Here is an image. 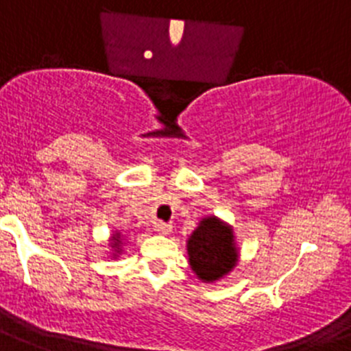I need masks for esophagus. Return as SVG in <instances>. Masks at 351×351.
<instances>
[{"label": "esophagus", "mask_w": 351, "mask_h": 351, "mask_svg": "<svg viewBox=\"0 0 351 351\" xmlns=\"http://www.w3.org/2000/svg\"><path fill=\"white\" fill-rule=\"evenodd\" d=\"M153 228L156 234L167 235V234H170V230H172V225H170V223H165V221H156L154 223Z\"/></svg>", "instance_id": "esophagus-1"}]
</instances>
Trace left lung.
<instances>
[{"mask_svg": "<svg viewBox=\"0 0 351 351\" xmlns=\"http://www.w3.org/2000/svg\"><path fill=\"white\" fill-rule=\"evenodd\" d=\"M190 265L198 280L213 283L221 280L237 263L234 230L216 216L204 218L186 241Z\"/></svg>", "mask_w": 351, "mask_h": 351, "instance_id": "8db88e82", "label": "left lung"}]
</instances>
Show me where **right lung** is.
Returning <instances> with one entry per match:
<instances>
[{
    "mask_svg": "<svg viewBox=\"0 0 351 351\" xmlns=\"http://www.w3.org/2000/svg\"><path fill=\"white\" fill-rule=\"evenodd\" d=\"M121 243H123V239H121V235L119 234H114L112 235V247H116V251H114V253H116V255H119V251H121ZM114 255V256H116Z\"/></svg>",
    "mask_w": 351,
    "mask_h": 351,
    "instance_id": "1",
    "label": "right lung"
}]
</instances>
